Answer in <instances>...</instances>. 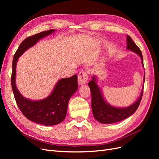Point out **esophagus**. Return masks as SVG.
Returning <instances> with one entry per match:
<instances>
[{
  "instance_id": "esophagus-1",
  "label": "esophagus",
  "mask_w": 159,
  "mask_h": 159,
  "mask_svg": "<svg viewBox=\"0 0 159 159\" xmlns=\"http://www.w3.org/2000/svg\"><path fill=\"white\" fill-rule=\"evenodd\" d=\"M88 79V74L87 71L84 70L81 71L78 74V83L81 85L86 84Z\"/></svg>"
}]
</instances>
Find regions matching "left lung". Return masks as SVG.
<instances>
[{
	"label": "left lung",
	"instance_id": "8db88e82",
	"mask_svg": "<svg viewBox=\"0 0 159 159\" xmlns=\"http://www.w3.org/2000/svg\"><path fill=\"white\" fill-rule=\"evenodd\" d=\"M127 48L137 53L141 57L142 64L144 67L141 51L129 35L127 36ZM144 78H145V74ZM88 85L90 88L91 94V108H92L93 116L97 121L102 123L109 124L116 123L131 116L136 111L140 105L143 94V89L140 97L136 102L126 108H117L111 106L105 102L98 85L96 84V78L95 77H93V80L88 83Z\"/></svg>",
	"mask_w": 159,
	"mask_h": 159
}]
</instances>
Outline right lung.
<instances>
[{
	"label": "right lung",
	"instance_id": "1",
	"mask_svg": "<svg viewBox=\"0 0 159 159\" xmlns=\"http://www.w3.org/2000/svg\"><path fill=\"white\" fill-rule=\"evenodd\" d=\"M54 32V29H51L38 33L22 42L14 56L11 75L14 96L22 114L33 122L47 126L55 125L64 120L69 100L78 88V76L74 75L71 78L61 79L48 97L40 101H32L24 98L16 88V65L18 57L27 49L34 45L41 38Z\"/></svg>",
	"mask_w": 159,
	"mask_h": 159
}]
</instances>
